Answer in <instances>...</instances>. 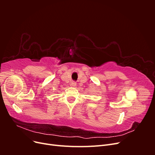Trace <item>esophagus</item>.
<instances>
[{"label":"esophagus","instance_id":"1","mask_svg":"<svg viewBox=\"0 0 155 155\" xmlns=\"http://www.w3.org/2000/svg\"><path fill=\"white\" fill-rule=\"evenodd\" d=\"M71 86H72V87H76V82L72 81V82L71 83Z\"/></svg>","mask_w":155,"mask_h":155}]
</instances>
